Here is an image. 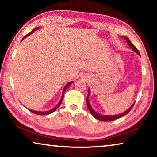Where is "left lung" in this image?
Segmentation results:
<instances>
[{
    "instance_id": "1",
    "label": "left lung",
    "mask_w": 157,
    "mask_h": 157,
    "mask_svg": "<svg viewBox=\"0 0 157 157\" xmlns=\"http://www.w3.org/2000/svg\"><path fill=\"white\" fill-rule=\"evenodd\" d=\"M124 39H125L127 44H128V46H129L130 48H131L133 51H134L136 53H137L138 55H139V56H140V52L139 51V50H138L136 47H135L134 45H133L131 41H129V39L127 38V36H123ZM90 94H91V91H90V89H89V93H88V96L86 97V103H87V107H88V109L90 111V113H91V115L94 117L95 118L98 119V120L99 121H105V122H107V121H114V120H116V119L118 118H121L122 116H123L124 115H126V114L128 113L130 111H131V109L133 107V106H134V103L133 104L131 107H130L128 109L126 110L124 112L122 113H120V114H117V115H111V116H107V115H102V114H100V113H98V112H96L94 109H93L91 107V104H90L89 102V96H90Z\"/></svg>"
}]
</instances>
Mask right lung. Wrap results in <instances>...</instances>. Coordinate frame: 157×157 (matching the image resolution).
Wrapping results in <instances>:
<instances>
[{
	"label": "right lung",
	"instance_id": "1",
	"mask_svg": "<svg viewBox=\"0 0 157 157\" xmlns=\"http://www.w3.org/2000/svg\"><path fill=\"white\" fill-rule=\"evenodd\" d=\"M39 28H34V30L32 31V32H30V33H29L28 34H26V35L23 37V39H22V41L23 40V39H24L25 38H26V37L27 36H28L29 35H30L31 34H33L34 31H35L36 30H38ZM73 81H71V82H68V83H67L66 84V86L63 87V92H62V98H61V99H60V100H59V103H58V104L55 106V107H53L52 109H51L50 110H49V111H34V110H32V109H28V110L29 111H30L31 112H33V113H35V114H37V115H48V114H50V113H52V112H54V111L57 109L59 107V105L62 104V100H63V95H64V93H65V91H66V89H67L68 87H69V86H70V85L73 83Z\"/></svg>",
	"mask_w": 157,
	"mask_h": 157
}]
</instances>
